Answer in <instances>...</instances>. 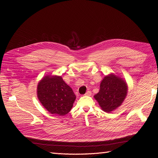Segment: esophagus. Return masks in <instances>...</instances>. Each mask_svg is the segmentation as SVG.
Returning <instances> with one entry per match:
<instances>
[{
    "instance_id": "esophagus-1",
    "label": "esophagus",
    "mask_w": 158,
    "mask_h": 158,
    "mask_svg": "<svg viewBox=\"0 0 158 158\" xmlns=\"http://www.w3.org/2000/svg\"><path fill=\"white\" fill-rule=\"evenodd\" d=\"M91 95H92V92H91L90 91H88V92L85 94V95H86V96H90Z\"/></svg>"
}]
</instances>
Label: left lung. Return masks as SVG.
<instances>
[{
  "mask_svg": "<svg viewBox=\"0 0 158 158\" xmlns=\"http://www.w3.org/2000/svg\"><path fill=\"white\" fill-rule=\"evenodd\" d=\"M128 92L127 83L113 74L106 76L100 84V89L94 95L105 112L111 113L121 106Z\"/></svg>",
  "mask_w": 158,
  "mask_h": 158,
  "instance_id": "1",
  "label": "left lung"
}]
</instances>
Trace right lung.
<instances>
[{
	"instance_id": "right-lung-1",
	"label": "right lung",
	"mask_w": 158,
	"mask_h": 158,
	"mask_svg": "<svg viewBox=\"0 0 158 158\" xmlns=\"http://www.w3.org/2000/svg\"><path fill=\"white\" fill-rule=\"evenodd\" d=\"M37 98L51 114L63 116L73 106L76 95L61 76H45L37 85Z\"/></svg>"
}]
</instances>
